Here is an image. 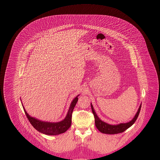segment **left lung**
Wrapping results in <instances>:
<instances>
[{"label":"left lung","mask_w":160,"mask_h":160,"mask_svg":"<svg viewBox=\"0 0 160 160\" xmlns=\"http://www.w3.org/2000/svg\"><path fill=\"white\" fill-rule=\"evenodd\" d=\"M91 105L92 112L94 115L95 124L96 128L98 129V130L100 132L103 134H116L121 133L125 131L129 128H130L136 122L141 108V104H140L136 114L134 116V118L129 122H128L126 123H120L119 124H116V125H112V124H109L102 121L95 113L92 103H91Z\"/></svg>","instance_id":"8db88e82"}]
</instances>
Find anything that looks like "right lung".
I'll return each instance as SVG.
<instances>
[{
  "label": "right lung",
  "mask_w": 160,
  "mask_h": 160,
  "mask_svg": "<svg viewBox=\"0 0 160 160\" xmlns=\"http://www.w3.org/2000/svg\"><path fill=\"white\" fill-rule=\"evenodd\" d=\"M79 96V95H77L71 102L68 113L65 119H63L62 121L60 122H56L43 121L31 116L26 112L25 108H24L23 103L22 104L23 109L26 117L28 118V120L29 121L32 126L37 131L46 135L56 136V135L64 133L70 128L71 125V117H72V110L78 100Z\"/></svg>",
  "instance_id": "1"
}]
</instances>
